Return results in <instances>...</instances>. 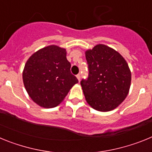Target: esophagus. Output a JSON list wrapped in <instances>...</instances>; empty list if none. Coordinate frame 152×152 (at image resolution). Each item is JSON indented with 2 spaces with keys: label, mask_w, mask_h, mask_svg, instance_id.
<instances>
[{
  "label": "esophagus",
  "mask_w": 152,
  "mask_h": 152,
  "mask_svg": "<svg viewBox=\"0 0 152 152\" xmlns=\"http://www.w3.org/2000/svg\"><path fill=\"white\" fill-rule=\"evenodd\" d=\"M77 80L80 81V74H78V75H77Z\"/></svg>",
  "instance_id": "esophagus-1"
}]
</instances>
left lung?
I'll list each match as a JSON object with an SVG mask.
<instances>
[{
    "mask_svg": "<svg viewBox=\"0 0 152 152\" xmlns=\"http://www.w3.org/2000/svg\"><path fill=\"white\" fill-rule=\"evenodd\" d=\"M89 75L80 81L86 101L101 112L116 109L129 91L131 72L124 58L103 44L85 52Z\"/></svg>",
    "mask_w": 152,
    "mask_h": 152,
    "instance_id": "left-lung-1",
    "label": "left lung"
}]
</instances>
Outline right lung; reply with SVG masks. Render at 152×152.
I'll use <instances>...</instances> for the list:
<instances>
[{"label": "right lung", "mask_w": 152, "mask_h": 152, "mask_svg": "<svg viewBox=\"0 0 152 152\" xmlns=\"http://www.w3.org/2000/svg\"><path fill=\"white\" fill-rule=\"evenodd\" d=\"M70 69L65 49L52 45L33 53L23 72L24 86L31 99L44 108L58 105L78 83Z\"/></svg>", "instance_id": "right-lung-1"}]
</instances>
